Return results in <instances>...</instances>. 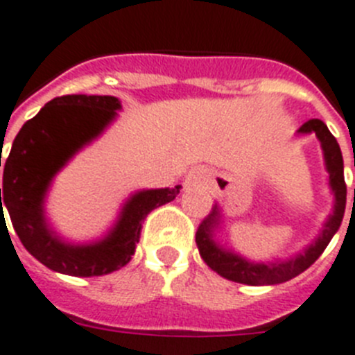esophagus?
I'll list each match as a JSON object with an SVG mask.
<instances>
[{
  "mask_svg": "<svg viewBox=\"0 0 355 355\" xmlns=\"http://www.w3.org/2000/svg\"><path fill=\"white\" fill-rule=\"evenodd\" d=\"M207 172L202 171V168H196V171H192L187 175L184 184H187V187H202V184H207Z\"/></svg>",
  "mask_w": 355,
  "mask_h": 355,
  "instance_id": "1",
  "label": "esophagus"
}]
</instances>
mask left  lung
I'll use <instances>...</instances> for the list:
<instances>
[{
    "label": "left lung",
    "mask_w": 355,
    "mask_h": 355,
    "mask_svg": "<svg viewBox=\"0 0 355 355\" xmlns=\"http://www.w3.org/2000/svg\"><path fill=\"white\" fill-rule=\"evenodd\" d=\"M298 135H316V138L322 144L325 168L329 172V184L336 199L334 210L323 224L322 233L318 235L316 241L311 246L305 248L302 253L289 260H284V262H251V260L223 248L214 239V232L219 228L220 224V208L215 202L210 214L199 224L196 242H198L201 259L207 262L208 268L214 269L217 275H220L226 280L246 284V286H275V284H282V282L298 277L300 272H304L320 259V255L329 246L330 239L334 237V233L341 226L345 205H347V184H345L343 156H341L339 144L322 120L305 122L298 129Z\"/></svg>",
    "instance_id": "obj_1"
}]
</instances>
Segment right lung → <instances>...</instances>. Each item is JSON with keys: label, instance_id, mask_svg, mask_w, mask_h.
Instances as JSON below:
<instances>
[{"label": "right lung", "instance_id": "add662e5", "mask_svg": "<svg viewBox=\"0 0 355 355\" xmlns=\"http://www.w3.org/2000/svg\"><path fill=\"white\" fill-rule=\"evenodd\" d=\"M120 109L116 96H57L21 127L12 144L3 166L0 219L5 217L3 208H7L23 246L51 271L71 277H100L123 268L135 255L147 214L174 201L180 193V184L132 193L111 232L91 244L64 242L50 228L44 199L51 181L80 148L104 132Z\"/></svg>", "mask_w": 355, "mask_h": 355}]
</instances>
